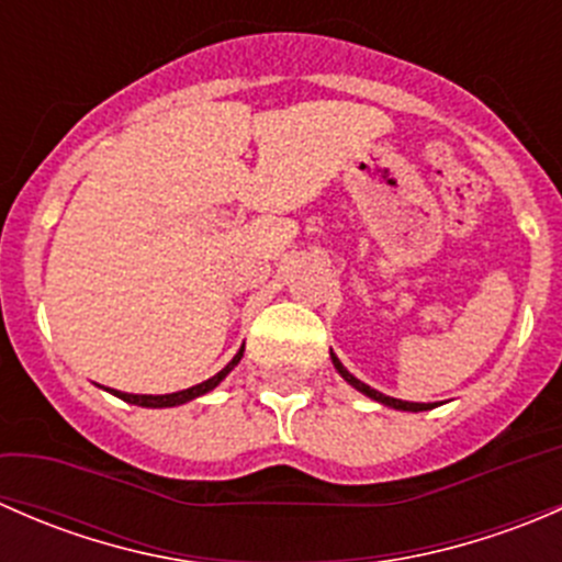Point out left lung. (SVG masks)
Here are the masks:
<instances>
[{"mask_svg":"<svg viewBox=\"0 0 562 562\" xmlns=\"http://www.w3.org/2000/svg\"><path fill=\"white\" fill-rule=\"evenodd\" d=\"M331 361H334V367H337L339 375H342L345 381L350 383V386H353L356 391H361V394H367V396H370V400L381 402V405L394 407V411H413V413H418V411H429V407H435L432 402H405V400H394V396L381 394V391H375L372 386H367V383H361L359 378H356V375H350V372L345 370V367H342V361H339L337 356H334V353H331Z\"/></svg>","mask_w":562,"mask_h":562,"instance_id":"obj_1","label":"left lung"}]
</instances>
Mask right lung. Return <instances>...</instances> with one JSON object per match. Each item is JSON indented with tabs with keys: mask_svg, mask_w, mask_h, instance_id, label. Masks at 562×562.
I'll return each mask as SVG.
<instances>
[{
	"mask_svg": "<svg viewBox=\"0 0 562 562\" xmlns=\"http://www.w3.org/2000/svg\"><path fill=\"white\" fill-rule=\"evenodd\" d=\"M241 356H245V345H241L239 353H236L234 359H231V364L223 367V370H220L217 375L209 378V381H203V383H198V386H192V389L173 391V394H127V391H113V389H108V391H111L113 396H119V400L130 402V405H138V407H176V405H184V402L195 400V396L209 394V391H212L214 386H220V383L225 381V375H228V372L234 370L236 364H239Z\"/></svg>",
	"mask_w": 562,
	"mask_h": 562,
	"instance_id": "right-lung-1",
	"label": "right lung"
}]
</instances>
